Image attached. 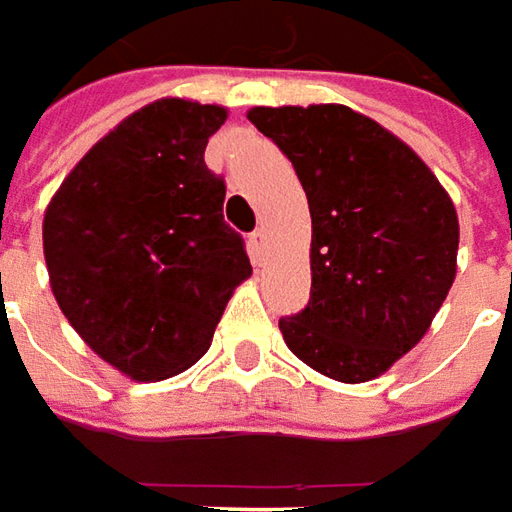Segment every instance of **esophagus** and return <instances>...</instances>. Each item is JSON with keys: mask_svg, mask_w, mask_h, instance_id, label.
<instances>
[{"mask_svg": "<svg viewBox=\"0 0 512 512\" xmlns=\"http://www.w3.org/2000/svg\"><path fill=\"white\" fill-rule=\"evenodd\" d=\"M248 245H250V256H253V262H259L264 253V228H256V231L250 234Z\"/></svg>", "mask_w": 512, "mask_h": 512, "instance_id": "obj_1", "label": "esophagus"}]
</instances>
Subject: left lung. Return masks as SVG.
I'll list each match as a JSON object with an SVG mask.
<instances>
[{"mask_svg":"<svg viewBox=\"0 0 512 512\" xmlns=\"http://www.w3.org/2000/svg\"><path fill=\"white\" fill-rule=\"evenodd\" d=\"M248 118L292 162L311 212V297L278 322L286 347L333 380L378 378L427 333L455 281L458 212L400 137L344 104Z\"/></svg>","mask_w":512,"mask_h":512,"instance_id":"left-lung-1","label":"left lung"}]
</instances>
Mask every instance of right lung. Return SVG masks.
I'll use <instances>...</instances> for the list:
<instances>
[{
	"label": "right lung",
	"mask_w": 512,
	"mask_h": 512,
	"mask_svg": "<svg viewBox=\"0 0 512 512\" xmlns=\"http://www.w3.org/2000/svg\"><path fill=\"white\" fill-rule=\"evenodd\" d=\"M223 121L217 104L154 101L101 137L46 206L57 306L140 383L195 364L250 275L245 242L223 220L226 181L204 162Z\"/></svg>",
	"instance_id": "obj_1"
}]
</instances>
